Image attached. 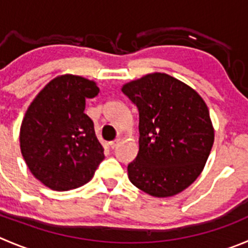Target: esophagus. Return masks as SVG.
Masks as SVG:
<instances>
[{
	"mask_svg": "<svg viewBox=\"0 0 248 248\" xmlns=\"http://www.w3.org/2000/svg\"><path fill=\"white\" fill-rule=\"evenodd\" d=\"M119 143H120V139H115V140L110 141L109 146H110V148H115L118 145H119Z\"/></svg>",
	"mask_w": 248,
	"mask_h": 248,
	"instance_id": "esophagus-1",
	"label": "esophagus"
}]
</instances>
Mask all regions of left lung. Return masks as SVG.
I'll return each mask as SVG.
<instances>
[{
    "label": "left lung",
    "instance_id": "left-lung-1",
    "mask_svg": "<svg viewBox=\"0 0 248 248\" xmlns=\"http://www.w3.org/2000/svg\"><path fill=\"white\" fill-rule=\"evenodd\" d=\"M122 91L139 109V153L129 180L153 197L178 195L199 178L213 146L206 102L166 73L126 82Z\"/></svg>",
    "mask_w": 248,
    "mask_h": 248
}]
</instances>
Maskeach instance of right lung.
Instances as JSON below:
<instances>
[{
  "mask_svg": "<svg viewBox=\"0 0 248 248\" xmlns=\"http://www.w3.org/2000/svg\"><path fill=\"white\" fill-rule=\"evenodd\" d=\"M93 80L64 74L52 79L28 107L20 125V151L32 175L55 191L80 187L105 159L87 98L98 95Z\"/></svg>",
  "mask_w": 248,
  "mask_h": 248,
  "instance_id": "right-lung-1",
  "label": "right lung"
}]
</instances>
